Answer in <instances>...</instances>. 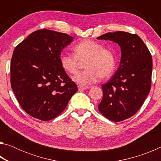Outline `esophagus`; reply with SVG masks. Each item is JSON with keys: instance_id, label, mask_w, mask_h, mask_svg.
Masks as SVG:
<instances>
[{"instance_id": "1", "label": "esophagus", "mask_w": 161, "mask_h": 161, "mask_svg": "<svg viewBox=\"0 0 161 161\" xmlns=\"http://www.w3.org/2000/svg\"><path fill=\"white\" fill-rule=\"evenodd\" d=\"M90 88L89 86H81V85H79L78 86V89L79 90H84V89H88Z\"/></svg>"}]
</instances>
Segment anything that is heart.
Segmentation results:
<instances>
[{"mask_svg": "<svg viewBox=\"0 0 161 161\" xmlns=\"http://www.w3.org/2000/svg\"><path fill=\"white\" fill-rule=\"evenodd\" d=\"M75 55L65 53L60 57V64L63 69L75 74L84 63L85 70L72 77V80L81 86L97 82L101 77H109L115 70L116 59L113 50L103 47L100 43L91 40H83L73 47Z\"/></svg>", "mask_w": 161, "mask_h": 161, "instance_id": "1", "label": "heart"}]
</instances>
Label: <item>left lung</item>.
I'll list each match as a JSON object with an SVG mask.
<instances>
[{"label":"left lung","instance_id":"1","mask_svg":"<svg viewBox=\"0 0 161 161\" xmlns=\"http://www.w3.org/2000/svg\"><path fill=\"white\" fill-rule=\"evenodd\" d=\"M98 40H111L121 47L119 67L107 83L102 85L103 98L98 106L106 118L119 122L134 115L151 86V54L139 36L129 32H107Z\"/></svg>","mask_w":161,"mask_h":161}]
</instances>
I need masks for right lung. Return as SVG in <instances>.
<instances>
[{
    "label": "right lung",
    "mask_w": 161,
    "mask_h": 161,
    "mask_svg": "<svg viewBox=\"0 0 161 161\" xmlns=\"http://www.w3.org/2000/svg\"><path fill=\"white\" fill-rule=\"evenodd\" d=\"M66 33L39 30L16 46L10 64V83L23 109L42 121L63 111L77 86L60 64L61 52L72 42Z\"/></svg>",
    "instance_id": "add662e5"
}]
</instances>
